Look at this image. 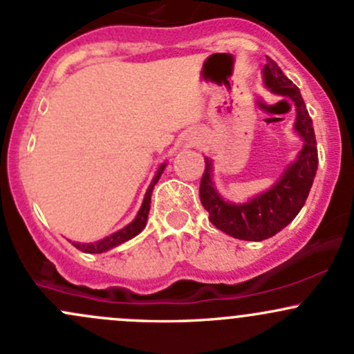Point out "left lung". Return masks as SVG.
<instances>
[{"label": "left lung", "instance_id": "obj_1", "mask_svg": "<svg viewBox=\"0 0 354 354\" xmlns=\"http://www.w3.org/2000/svg\"><path fill=\"white\" fill-rule=\"evenodd\" d=\"M262 78L271 92L290 98L297 107L295 131L304 140L297 160L286 167L285 174L269 191L256 196L249 203H228L218 194L213 184V163L209 158H204L206 167L199 185V198L204 209L209 213L211 223L230 236L252 242H261L276 235L295 220L307 201L319 163L312 119L298 86L286 78L271 57H268V63L264 64Z\"/></svg>", "mask_w": 354, "mask_h": 354}]
</instances>
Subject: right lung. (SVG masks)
Returning a JSON list of instances; mask_svg holds the SVG:
<instances>
[{"mask_svg": "<svg viewBox=\"0 0 354 354\" xmlns=\"http://www.w3.org/2000/svg\"><path fill=\"white\" fill-rule=\"evenodd\" d=\"M167 163H162L160 165V169L156 170L155 177H153L150 187H148L147 194H145V199H143V204H141L140 211H138L136 218H134L133 221H131L127 227H124L122 230L112 233V235L105 236V239L98 240V242H93V243H76L73 242V245L76 247L78 250H82V252H86V254H102L105 252V250L109 249H114V247L121 245V243L127 242V240H131L133 236H136L138 233L143 230L145 227H147V221H148V213H150V203H151V192H153V187H155V184L158 182L160 176L163 174V169H165Z\"/></svg>", "mask_w": 354, "mask_h": 354, "instance_id": "1", "label": "right lung"}]
</instances>
